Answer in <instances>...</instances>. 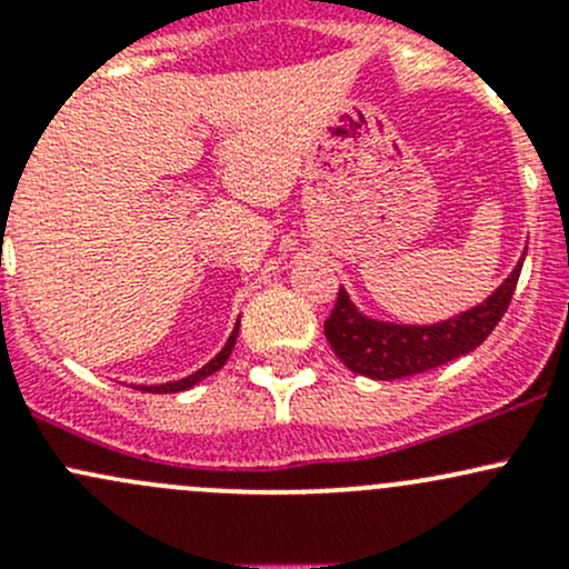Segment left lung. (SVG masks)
Listing matches in <instances>:
<instances>
[{"mask_svg": "<svg viewBox=\"0 0 569 569\" xmlns=\"http://www.w3.org/2000/svg\"><path fill=\"white\" fill-rule=\"evenodd\" d=\"M520 269L523 258L485 302L435 325H396L371 319L341 289L330 319L325 321V336L341 363L369 380H401L438 369L460 355L473 352L496 330L512 302Z\"/></svg>", "mask_w": 569, "mask_h": 569, "instance_id": "1", "label": "left lung"}]
</instances>
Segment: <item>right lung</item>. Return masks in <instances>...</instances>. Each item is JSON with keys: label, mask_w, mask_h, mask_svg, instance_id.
Returning a JSON list of instances; mask_svg holds the SVG:
<instances>
[{"label": "right lung", "mask_w": 569, "mask_h": 569, "mask_svg": "<svg viewBox=\"0 0 569 569\" xmlns=\"http://www.w3.org/2000/svg\"><path fill=\"white\" fill-rule=\"evenodd\" d=\"M237 332H239V321H237V327H233L231 336H228L226 347H222L220 352H217L214 358H211L209 363L203 366V369L194 371V375L183 377V380H176V382H164V386H140V391H148V393H178V391H187V388L198 386L200 380H206V377H211V375H214V371H220L222 366H226V360L231 358L233 343H237Z\"/></svg>", "instance_id": "1"}]
</instances>
